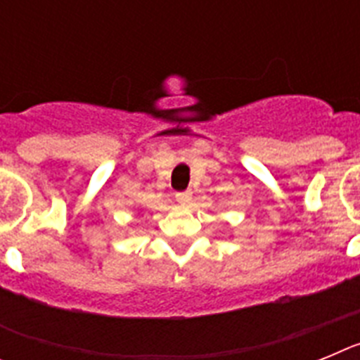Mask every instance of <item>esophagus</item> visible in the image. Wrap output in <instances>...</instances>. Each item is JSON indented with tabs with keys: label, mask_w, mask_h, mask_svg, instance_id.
Masks as SVG:
<instances>
[{
	"label": "esophagus",
	"mask_w": 360,
	"mask_h": 360,
	"mask_svg": "<svg viewBox=\"0 0 360 360\" xmlns=\"http://www.w3.org/2000/svg\"><path fill=\"white\" fill-rule=\"evenodd\" d=\"M191 196H193L191 191H180V193H176V202L180 203V205H187V203L191 202Z\"/></svg>",
	"instance_id": "obj_1"
}]
</instances>
